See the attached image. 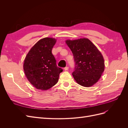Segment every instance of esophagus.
<instances>
[{
  "label": "esophagus",
  "mask_w": 128,
  "mask_h": 128,
  "mask_svg": "<svg viewBox=\"0 0 128 128\" xmlns=\"http://www.w3.org/2000/svg\"><path fill=\"white\" fill-rule=\"evenodd\" d=\"M68 69H69V67H66L64 68V70L66 71V70H68Z\"/></svg>",
  "instance_id": "esophagus-1"
}]
</instances>
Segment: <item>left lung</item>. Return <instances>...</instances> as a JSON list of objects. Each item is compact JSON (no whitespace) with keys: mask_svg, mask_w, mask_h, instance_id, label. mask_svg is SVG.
<instances>
[{"mask_svg":"<svg viewBox=\"0 0 128 128\" xmlns=\"http://www.w3.org/2000/svg\"><path fill=\"white\" fill-rule=\"evenodd\" d=\"M66 42L72 53L75 62L72 75L76 82L84 87L96 84L104 69L102 55L88 38L67 40Z\"/></svg>","mask_w":128,"mask_h":128,"instance_id":"8db88e82","label":"left lung"}]
</instances>
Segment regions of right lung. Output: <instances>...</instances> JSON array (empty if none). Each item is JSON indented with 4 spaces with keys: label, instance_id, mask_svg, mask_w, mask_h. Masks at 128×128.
Masks as SVG:
<instances>
[{
    "label": "right lung",
    "instance_id": "add662e5",
    "mask_svg": "<svg viewBox=\"0 0 128 128\" xmlns=\"http://www.w3.org/2000/svg\"><path fill=\"white\" fill-rule=\"evenodd\" d=\"M56 40L46 37L30 49L24 61V69L29 82L38 90H46L56 85L62 69L58 67L52 54Z\"/></svg>",
    "mask_w": 128,
    "mask_h": 128
}]
</instances>
